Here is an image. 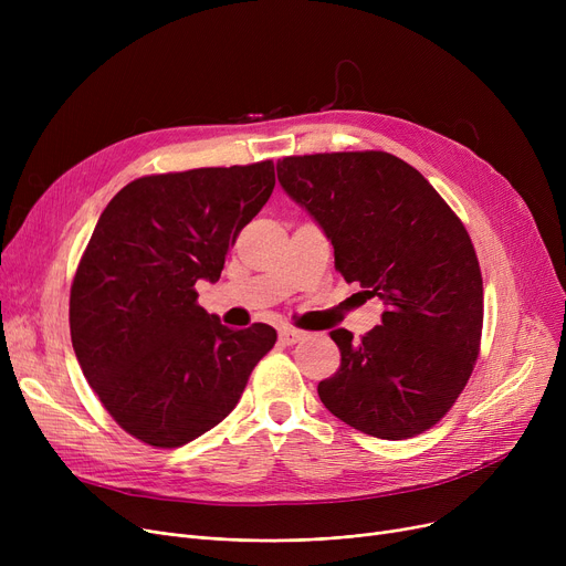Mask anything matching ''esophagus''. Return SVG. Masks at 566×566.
<instances>
[{"mask_svg":"<svg viewBox=\"0 0 566 566\" xmlns=\"http://www.w3.org/2000/svg\"><path fill=\"white\" fill-rule=\"evenodd\" d=\"M301 339H305V333L303 331H295V328H282L280 331V342L291 346V344H298Z\"/></svg>","mask_w":566,"mask_h":566,"instance_id":"1","label":"esophagus"}]
</instances>
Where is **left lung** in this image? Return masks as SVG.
Wrapping results in <instances>:
<instances>
[{"mask_svg":"<svg viewBox=\"0 0 566 566\" xmlns=\"http://www.w3.org/2000/svg\"><path fill=\"white\" fill-rule=\"evenodd\" d=\"M277 178L331 238L344 280L388 307L358 342L331 333L342 365L318 382L323 406L382 440L431 429L482 344V271L463 222L418 169L385 151L289 156Z\"/></svg>","mask_w":566,"mask_h":566,"instance_id":"8db88e82","label":"left lung"}]
</instances>
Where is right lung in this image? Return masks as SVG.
I'll use <instances>...</instances> for the list:
<instances>
[{
  "label": "right lung",
  "instance_id": "add662e5",
  "mask_svg": "<svg viewBox=\"0 0 566 566\" xmlns=\"http://www.w3.org/2000/svg\"><path fill=\"white\" fill-rule=\"evenodd\" d=\"M275 188L273 160L151 174L103 211L71 284V342L114 422L151 448L220 424L277 342L265 323L231 331L197 303Z\"/></svg>",
  "mask_w": 566,
  "mask_h": 566
}]
</instances>
